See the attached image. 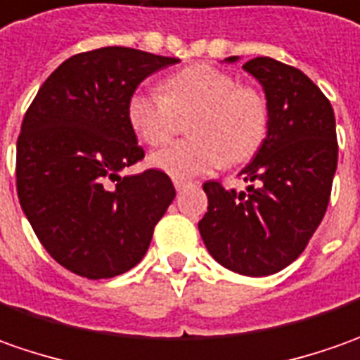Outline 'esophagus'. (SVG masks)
<instances>
[{
    "label": "esophagus",
    "instance_id": "obj_1",
    "mask_svg": "<svg viewBox=\"0 0 360 360\" xmlns=\"http://www.w3.org/2000/svg\"><path fill=\"white\" fill-rule=\"evenodd\" d=\"M173 185H175V189L181 191V189H185V187H189V185H195L191 181H185V179H175L173 181Z\"/></svg>",
    "mask_w": 360,
    "mask_h": 360
}]
</instances>
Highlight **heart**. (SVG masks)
<instances>
[{
  "label": "heart",
  "instance_id": "heart-1",
  "mask_svg": "<svg viewBox=\"0 0 360 360\" xmlns=\"http://www.w3.org/2000/svg\"><path fill=\"white\" fill-rule=\"evenodd\" d=\"M189 119V139L151 155V165L173 179H189L221 167L239 165L259 153L269 133L271 107L253 85L213 65H191L163 81V94L139 87L127 101V119L143 141L159 147L175 135L179 117Z\"/></svg>",
  "mask_w": 360,
  "mask_h": 360
}]
</instances>
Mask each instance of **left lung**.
Here are the masks:
<instances>
[{
  "mask_svg": "<svg viewBox=\"0 0 360 360\" xmlns=\"http://www.w3.org/2000/svg\"><path fill=\"white\" fill-rule=\"evenodd\" d=\"M243 69L263 85L269 133L241 171L251 183L247 191L205 183L209 207L199 233L217 263L239 275L266 277L291 265L321 225L339 145L333 107L301 69L271 57H255Z\"/></svg>",
  "mask_w": 360,
  "mask_h": 360,
  "instance_id": "obj_1",
  "label": "left lung"
}]
</instances>
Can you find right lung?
I'll use <instances>...</instances> for the list:
<instances>
[{"instance_id": "right-lung-1", "label": "right lung", "mask_w": 360, "mask_h": 360, "mask_svg": "<svg viewBox=\"0 0 360 360\" xmlns=\"http://www.w3.org/2000/svg\"><path fill=\"white\" fill-rule=\"evenodd\" d=\"M177 61L131 47L77 53L45 79L23 117L19 205L45 251L79 277L111 279L133 269L175 199L163 171L119 173L145 157L127 119L131 94Z\"/></svg>"}]
</instances>
